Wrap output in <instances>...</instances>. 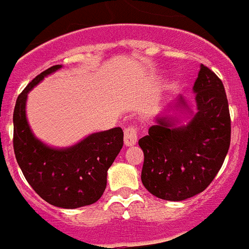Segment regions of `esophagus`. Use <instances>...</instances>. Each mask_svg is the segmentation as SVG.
Here are the masks:
<instances>
[{
  "instance_id": "1",
  "label": "esophagus",
  "mask_w": 249,
  "mask_h": 249,
  "mask_svg": "<svg viewBox=\"0 0 249 249\" xmlns=\"http://www.w3.org/2000/svg\"><path fill=\"white\" fill-rule=\"evenodd\" d=\"M138 130L135 126H128V128H125L124 130V143L126 147H131V145H134L138 141Z\"/></svg>"
}]
</instances>
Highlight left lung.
I'll use <instances>...</instances> for the list:
<instances>
[{"label": "left lung", "mask_w": 249, "mask_h": 249, "mask_svg": "<svg viewBox=\"0 0 249 249\" xmlns=\"http://www.w3.org/2000/svg\"><path fill=\"white\" fill-rule=\"evenodd\" d=\"M193 90L197 112L187 125L157 118L148 135L139 139L144 153L142 183L153 196L184 201L209 187L229 151L231 121L223 82L201 65ZM178 105L188 108L183 97Z\"/></svg>", "instance_id": "1"}]
</instances>
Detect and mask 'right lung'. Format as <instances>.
<instances>
[{
  "label": "right lung",
  "mask_w": 249,
  "mask_h": 249,
  "mask_svg": "<svg viewBox=\"0 0 249 249\" xmlns=\"http://www.w3.org/2000/svg\"><path fill=\"white\" fill-rule=\"evenodd\" d=\"M61 65L44 70L26 86L14 108V152L26 181L50 205L78 209L104 195L107 170L123 148L121 128L88 135L69 148H52L34 137L26 120L28 93Z\"/></svg>",
  "instance_id": "add662e5"
}]
</instances>
